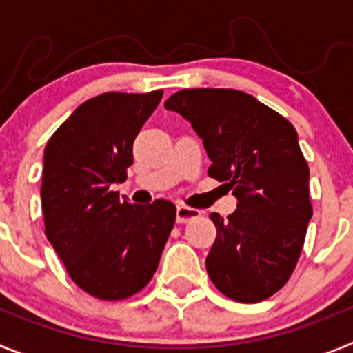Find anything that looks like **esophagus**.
Listing matches in <instances>:
<instances>
[{
    "mask_svg": "<svg viewBox=\"0 0 353 353\" xmlns=\"http://www.w3.org/2000/svg\"><path fill=\"white\" fill-rule=\"evenodd\" d=\"M198 215L199 210H196V208L185 207V205H179V207H176V221H179V223H187V221L194 219Z\"/></svg>",
    "mask_w": 353,
    "mask_h": 353,
    "instance_id": "1",
    "label": "esophagus"
}]
</instances>
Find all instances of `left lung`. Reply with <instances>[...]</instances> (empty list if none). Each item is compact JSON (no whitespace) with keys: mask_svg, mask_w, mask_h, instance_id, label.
I'll use <instances>...</instances> for the list:
<instances>
[{"mask_svg":"<svg viewBox=\"0 0 353 353\" xmlns=\"http://www.w3.org/2000/svg\"><path fill=\"white\" fill-rule=\"evenodd\" d=\"M164 108L191 123L212 161L208 174L236 198L226 221L210 214L217 230L205 260L212 283L236 302L269 299L292 276L313 215L297 130L239 90H182Z\"/></svg>","mask_w":353,"mask_h":353,"instance_id":"1","label":"left lung"}]
</instances>
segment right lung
<instances>
[{
	"instance_id": "add662e5",
	"label": "right lung",
	"mask_w": 353,
	"mask_h": 353,
	"mask_svg": "<svg viewBox=\"0 0 353 353\" xmlns=\"http://www.w3.org/2000/svg\"><path fill=\"white\" fill-rule=\"evenodd\" d=\"M161 99L162 90L93 97L43 150L46 236L72 281L97 299L120 301L145 288L173 230L171 201L134 207L113 191L127 180L134 139Z\"/></svg>"
}]
</instances>
